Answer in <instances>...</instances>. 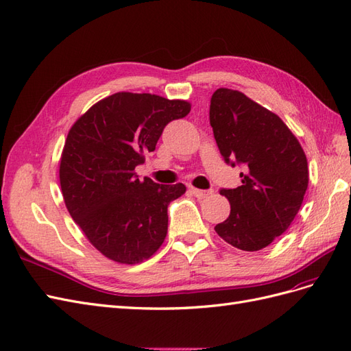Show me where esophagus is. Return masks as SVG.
I'll return each instance as SVG.
<instances>
[{"label":"esophagus","mask_w":351,"mask_h":351,"mask_svg":"<svg viewBox=\"0 0 351 351\" xmlns=\"http://www.w3.org/2000/svg\"><path fill=\"white\" fill-rule=\"evenodd\" d=\"M191 193L197 198H206L208 195H212V191H208V189H198V188H193V186H191Z\"/></svg>","instance_id":"esophagus-1"}]
</instances>
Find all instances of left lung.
Instances as JSON below:
<instances>
[{"mask_svg":"<svg viewBox=\"0 0 351 351\" xmlns=\"http://www.w3.org/2000/svg\"><path fill=\"white\" fill-rule=\"evenodd\" d=\"M210 125L225 162L244 169L241 185L220 189L231 213L215 231L235 248L257 252L284 234L302 207L306 154L281 117L234 89H216Z\"/></svg>","mask_w":351,"mask_h":351,"instance_id":"obj_1","label":"left lung"}]
</instances>
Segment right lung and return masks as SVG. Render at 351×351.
<instances>
[{
  "instance_id": "obj_1",
  "label": "right lung",
  "mask_w": 351,
  "mask_h": 351,
  "mask_svg": "<svg viewBox=\"0 0 351 351\" xmlns=\"http://www.w3.org/2000/svg\"><path fill=\"white\" fill-rule=\"evenodd\" d=\"M189 110L184 99L116 93L70 128L60 158L64 204L88 241L113 262L141 263L163 244L167 206L186 188L139 181L135 167L154 152L165 126Z\"/></svg>"
}]
</instances>
